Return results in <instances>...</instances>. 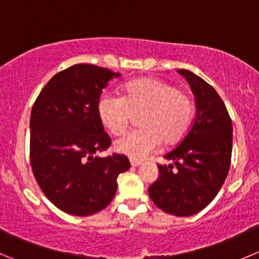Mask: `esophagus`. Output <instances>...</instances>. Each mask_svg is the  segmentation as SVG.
I'll return each instance as SVG.
<instances>
[{
  "mask_svg": "<svg viewBox=\"0 0 259 259\" xmlns=\"http://www.w3.org/2000/svg\"><path fill=\"white\" fill-rule=\"evenodd\" d=\"M130 164H132V166H138L142 164V161L140 160H135V159H130Z\"/></svg>",
  "mask_w": 259,
  "mask_h": 259,
  "instance_id": "obj_1",
  "label": "esophagus"
}]
</instances>
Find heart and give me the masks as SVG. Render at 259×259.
<instances>
[{
	"mask_svg": "<svg viewBox=\"0 0 259 259\" xmlns=\"http://www.w3.org/2000/svg\"><path fill=\"white\" fill-rule=\"evenodd\" d=\"M140 114L142 127L132 130L115 142V149L133 159L148 156L163 140L171 145L184 138L194 116L193 99L173 83L146 77L126 83L122 98L103 94L98 114L104 126L114 135L127 129L133 115Z\"/></svg>",
	"mask_w": 259,
	"mask_h": 259,
	"instance_id": "heart-1",
	"label": "heart"
}]
</instances>
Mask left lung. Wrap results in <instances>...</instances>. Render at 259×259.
Instances as JSON below:
<instances>
[{"instance_id":"left-lung-1","label":"left lung","mask_w":259,"mask_h":259,"mask_svg":"<svg viewBox=\"0 0 259 259\" xmlns=\"http://www.w3.org/2000/svg\"><path fill=\"white\" fill-rule=\"evenodd\" d=\"M178 71L194 94L197 113L182 142L164 155L174 164H158L159 178L149 195L165 213L189 217L209 204L228 176L233 127L213 86L188 70Z\"/></svg>"}]
</instances>
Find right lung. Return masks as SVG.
I'll return each instance as SVG.
<instances>
[{"label": "right lung", "mask_w": 259, "mask_h": 259, "mask_svg": "<svg viewBox=\"0 0 259 259\" xmlns=\"http://www.w3.org/2000/svg\"><path fill=\"white\" fill-rule=\"evenodd\" d=\"M120 74L77 64L57 72L32 106L30 160L36 182L59 209L86 217L113 200L117 176L130 168L121 154L95 156L111 145L98 114L109 81Z\"/></svg>", "instance_id": "right-lung-1"}]
</instances>
